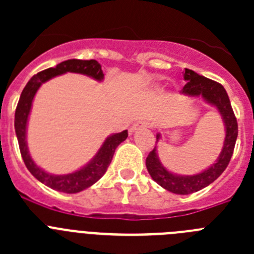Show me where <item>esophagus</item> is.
<instances>
[{
    "label": "esophagus",
    "mask_w": 254,
    "mask_h": 254,
    "mask_svg": "<svg viewBox=\"0 0 254 254\" xmlns=\"http://www.w3.org/2000/svg\"><path fill=\"white\" fill-rule=\"evenodd\" d=\"M149 127H150V123L140 121V122H136L133 126H132L131 129H129V132H131V133H133V132L138 131V129H145V128H149Z\"/></svg>",
    "instance_id": "1"
}]
</instances>
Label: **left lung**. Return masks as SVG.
Instances as JSON below:
<instances>
[{
    "instance_id": "left-lung-1",
    "label": "left lung",
    "mask_w": 254,
    "mask_h": 254,
    "mask_svg": "<svg viewBox=\"0 0 254 254\" xmlns=\"http://www.w3.org/2000/svg\"><path fill=\"white\" fill-rule=\"evenodd\" d=\"M183 76L187 82L181 93L187 96H202L203 100L216 108L225 126V140H224L223 150L216 161L207 169L193 176H179L176 173L169 172L159 160L156 146L152 151H150L146 158L147 172L159 186L176 194L193 193L216 181L221 176V173L226 169L229 161L232 159L235 141L238 137L237 118L223 85L205 76H199L198 73L188 68H186ZM159 140H160V133L156 134V142Z\"/></svg>"
}]
</instances>
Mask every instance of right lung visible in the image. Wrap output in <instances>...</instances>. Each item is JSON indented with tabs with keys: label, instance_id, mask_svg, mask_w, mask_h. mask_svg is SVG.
Instances as JSON below:
<instances>
[{
	"label": "right lung",
	"instance_id": "right-lung-1",
	"mask_svg": "<svg viewBox=\"0 0 254 254\" xmlns=\"http://www.w3.org/2000/svg\"><path fill=\"white\" fill-rule=\"evenodd\" d=\"M66 72L82 73V75L94 78L96 81H103V78H104L102 66L95 60H67L58 64L56 67H51V68L44 69L42 72H38L37 75H34L29 80V82L22 90L21 95H20L16 112H15V132H16V137L19 141L22 160L25 163L29 172L38 181L42 182L43 185L52 188V190L64 192V193H77V192H81V190L93 186L104 176V173L107 172L108 167L113 159L117 146L128 137V132L126 129L120 133H113L108 136L103 142L99 151L95 154V156L81 169L76 170L73 173L57 176V174L47 173L46 170L38 167L29 154L28 143H26V126H28L31 104H33V99H34L35 94H37L38 89L42 86V84L56 77V76L64 75Z\"/></svg>",
	"mask_w": 254,
	"mask_h": 254
}]
</instances>
